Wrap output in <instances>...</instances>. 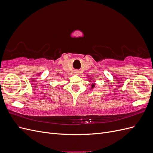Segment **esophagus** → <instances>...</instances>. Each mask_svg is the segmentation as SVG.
<instances>
[{
	"mask_svg": "<svg viewBox=\"0 0 153 153\" xmlns=\"http://www.w3.org/2000/svg\"><path fill=\"white\" fill-rule=\"evenodd\" d=\"M76 73H78V71H76Z\"/></svg>",
	"mask_w": 153,
	"mask_h": 153,
	"instance_id": "obj_1",
	"label": "esophagus"
}]
</instances>
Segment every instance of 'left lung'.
Returning a JSON list of instances; mask_svg holds the SVG:
<instances>
[{
	"mask_svg": "<svg viewBox=\"0 0 153 153\" xmlns=\"http://www.w3.org/2000/svg\"><path fill=\"white\" fill-rule=\"evenodd\" d=\"M91 86H92V88H93V87H94V84H92Z\"/></svg>",
	"mask_w": 153,
	"mask_h": 153,
	"instance_id": "8db88e82",
	"label": "left lung"
}]
</instances>
